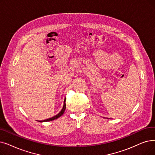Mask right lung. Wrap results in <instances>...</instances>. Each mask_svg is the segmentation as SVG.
<instances>
[{"label": "right lung", "mask_w": 155, "mask_h": 155, "mask_svg": "<svg viewBox=\"0 0 155 155\" xmlns=\"http://www.w3.org/2000/svg\"><path fill=\"white\" fill-rule=\"evenodd\" d=\"M65 109H66V99H65L64 101V104H63V108H62L61 111H60V112L58 114V115H55V116H54V117H52V118L47 119V120H42V121H39V122H49V121H52V120H56V119L58 118L59 117H61V116L63 115V114L64 112V111H65Z\"/></svg>", "instance_id": "add662e5"}]
</instances>
